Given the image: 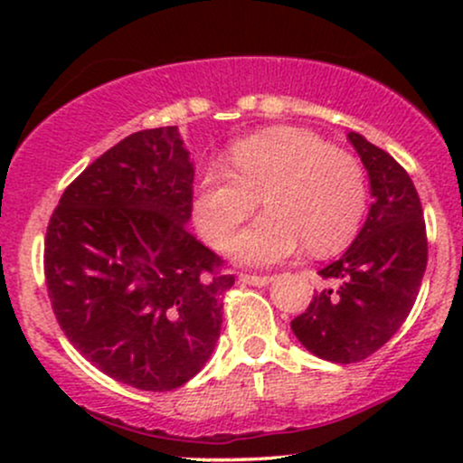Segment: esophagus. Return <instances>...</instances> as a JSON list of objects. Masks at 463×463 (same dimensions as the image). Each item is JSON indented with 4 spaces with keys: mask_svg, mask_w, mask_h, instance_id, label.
<instances>
[{
    "mask_svg": "<svg viewBox=\"0 0 463 463\" xmlns=\"http://www.w3.org/2000/svg\"><path fill=\"white\" fill-rule=\"evenodd\" d=\"M239 280H241V283H246V285H254V287H263V285H268V283H272V276H268V274H239Z\"/></svg>",
    "mask_w": 463,
    "mask_h": 463,
    "instance_id": "obj_1",
    "label": "esophagus"
}]
</instances>
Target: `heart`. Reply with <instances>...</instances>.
Segmentation results:
<instances>
[{
	"label": "heart",
	"mask_w": 463,
	"mask_h": 463,
	"mask_svg": "<svg viewBox=\"0 0 463 463\" xmlns=\"http://www.w3.org/2000/svg\"><path fill=\"white\" fill-rule=\"evenodd\" d=\"M259 198L268 215L235 239L232 254L248 265H274L305 241L316 254L348 246L368 209V180L354 154L316 132L289 126L257 132L228 150L226 165L200 174L194 215L202 237L224 250Z\"/></svg>",
	"instance_id": "1"
}]
</instances>
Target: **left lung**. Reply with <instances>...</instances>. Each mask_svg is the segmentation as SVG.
<instances>
[{"label":"left lung","mask_w":463,"mask_h":463,"mask_svg":"<svg viewBox=\"0 0 463 463\" xmlns=\"http://www.w3.org/2000/svg\"><path fill=\"white\" fill-rule=\"evenodd\" d=\"M374 202L346 252L320 269L331 287L313 296L291 331L316 357L357 364L385 346L407 320L427 269V226L411 178L394 156L348 135Z\"/></svg>","instance_id":"8db88e82"}]
</instances>
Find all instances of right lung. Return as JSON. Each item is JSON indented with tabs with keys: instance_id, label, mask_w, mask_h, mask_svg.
<instances>
[{
	"instance_id": "1",
	"label": "right lung",
	"mask_w": 463,
	"mask_h": 463,
	"mask_svg": "<svg viewBox=\"0 0 463 463\" xmlns=\"http://www.w3.org/2000/svg\"><path fill=\"white\" fill-rule=\"evenodd\" d=\"M194 165L178 126L141 130L84 169L45 235V283L62 333L110 379L184 385L213 353L224 261L189 232Z\"/></svg>"
}]
</instances>
